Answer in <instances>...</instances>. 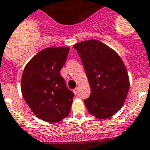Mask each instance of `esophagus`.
<instances>
[{"label":"esophagus","instance_id":"34e87169","mask_svg":"<svg viewBox=\"0 0 150 150\" xmlns=\"http://www.w3.org/2000/svg\"><path fill=\"white\" fill-rule=\"evenodd\" d=\"M78 92H79V88H75V89L73 90V92H74L75 95L78 94Z\"/></svg>","mask_w":150,"mask_h":150}]
</instances>
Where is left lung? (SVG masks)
Masks as SVG:
<instances>
[{"label": "left lung", "instance_id": "1", "mask_svg": "<svg viewBox=\"0 0 150 150\" xmlns=\"http://www.w3.org/2000/svg\"><path fill=\"white\" fill-rule=\"evenodd\" d=\"M83 64L91 94L84 100L88 111L98 119H107L121 109L127 96L129 80L119 54L96 40L73 46Z\"/></svg>", "mask_w": 150, "mask_h": 150}]
</instances>
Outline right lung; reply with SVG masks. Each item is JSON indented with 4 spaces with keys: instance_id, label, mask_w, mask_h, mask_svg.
<instances>
[{
    "instance_id": "1",
    "label": "right lung",
    "mask_w": 150,
    "mask_h": 150,
    "mask_svg": "<svg viewBox=\"0 0 150 150\" xmlns=\"http://www.w3.org/2000/svg\"><path fill=\"white\" fill-rule=\"evenodd\" d=\"M69 52V47L45 48L27 64L23 71L24 100L37 117L47 122L62 121L70 112L74 93L60 74Z\"/></svg>"
}]
</instances>
